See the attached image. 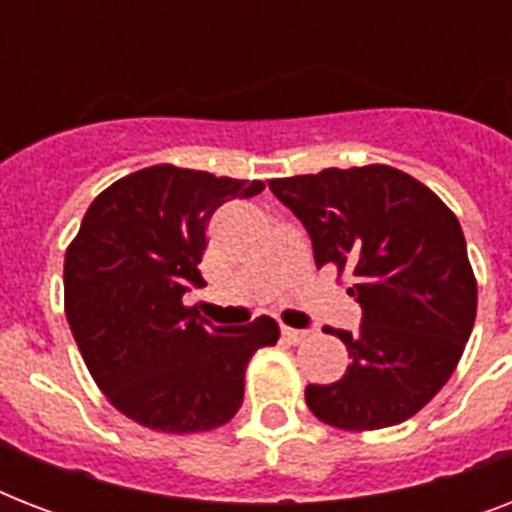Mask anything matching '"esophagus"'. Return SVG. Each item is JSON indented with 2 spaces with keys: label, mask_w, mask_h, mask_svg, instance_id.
<instances>
[{
  "label": "esophagus",
  "mask_w": 512,
  "mask_h": 512,
  "mask_svg": "<svg viewBox=\"0 0 512 512\" xmlns=\"http://www.w3.org/2000/svg\"><path fill=\"white\" fill-rule=\"evenodd\" d=\"M281 337L289 342V345H297V342H303L308 337V332L303 329H292V327H281Z\"/></svg>",
  "instance_id": "esophagus-1"
}]
</instances>
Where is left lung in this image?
I'll list each match as a JSON object with an SVG mask.
<instances>
[{
	"instance_id": "1",
	"label": "left lung",
	"mask_w": 512,
	"mask_h": 512,
	"mask_svg": "<svg viewBox=\"0 0 512 512\" xmlns=\"http://www.w3.org/2000/svg\"><path fill=\"white\" fill-rule=\"evenodd\" d=\"M268 185L303 220L316 265L353 276L348 295L364 311L353 335L329 329L348 348V372L332 385H308V409L356 433L409 420L452 377L476 321V273L457 215L388 164Z\"/></svg>"
}]
</instances>
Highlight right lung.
<instances>
[{"mask_svg":"<svg viewBox=\"0 0 512 512\" xmlns=\"http://www.w3.org/2000/svg\"><path fill=\"white\" fill-rule=\"evenodd\" d=\"M263 188L154 164L98 193L68 244V327L103 396L143 428L185 436L231 422L249 358L279 340L271 316L225 329L183 305L191 284L204 287L212 212Z\"/></svg>","mask_w":512,"mask_h":512,"instance_id":"add662e5","label":"right lung"}]
</instances>
